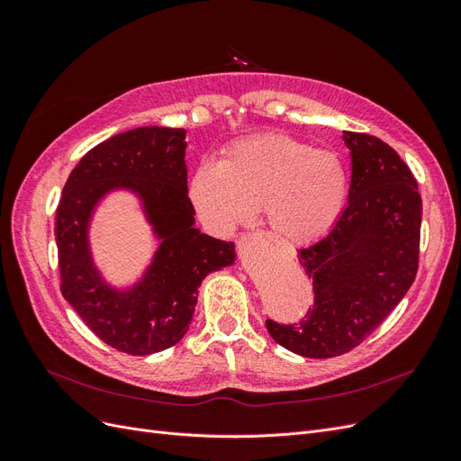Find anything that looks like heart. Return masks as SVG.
<instances>
[{
	"mask_svg": "<svg viewBox=\"0 0 461 461\" xmlns=\"http://www.w3.org/2000/svg\"><path fill=\"white\" fill-rule=\"evenodd\" d=\"M350 175L339 153L298 138L265 132L227 148L222 161H202L190 178V202L209 229L230 232L263 209L286 242H310L342 215Z\"/></svg>",
	"mask_w": 461,
	"mask_h": 461,
	"instance_id": "obj_1",
	"label": "heart"
}]
</instances>
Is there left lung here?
<instances>
[{
  "label": "left lung",
  "mask_w": 461,
  "mask_h": 461,
  "mask_svg": "<svg viewBox=\"0 0 461 461\" xmlns=\"http://www.w3.org/2000/svg\"><path fill=\"white\" fill-rule=\"evenodd\" d=\"M352 180L348 205L319 242L298 249L313 281V308L298 325L265 321L276 344L303 357L354 350L415 281L423 202L398 153L364 132L344 131Z\"/></svg>",
  "instance_id": "1"
}]
</instances>
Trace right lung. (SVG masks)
I'll return each mask as SVG.
<instances>
[{
    "instance_id": "right-lung-1",
    "label": "right lung",
    "mask_w": 461,
    "mask_h": 461,
    "mask_svg": "<svg viewBox=\"0 0 461 461\" xmlns=\"http://www.w3.org/2000/svg\"><path fill=\"white\" fill-rule=\"evenodd\" d=\"M186 131L140 127L94 146L68 175L55 213L61 294L97 339L131 356H149L185 337L203 278L234 263V244L194 227L186 185ZM143 202L160 248L131 289L109 287L95 269L87 229L109 191Z\"/></svg>"
}]
</instances>
